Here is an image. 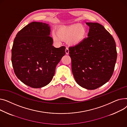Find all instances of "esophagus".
<instances>
[{
	"mask_svg": "<svg viewBox=\"0 0 127 127\" xmlns=\"http://www.w3.org/2000/svg\"><path fill=\"white\" fill-rule=\"evenodd\" d=\"M65 54H69V49L68 48H65Z\"/></svg>",
	"mask_w": 127,
	"mask_h": 127,
	"instance_id": "1",
	"label": "esophagus"
}]
</instances>
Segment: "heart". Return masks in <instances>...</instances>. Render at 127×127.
<instances>
[{
  "mask_svg": "<svg viewBox=\"0 0 127 127\" xmlns=\"http://www.w3.org/2000/svg\"><path fill=\"white\" fill-rule=\"evenodd\" d=\"M86 35L87 30L83 25L74 24L59 27L56 33H52V38L57 43L62 40L66 41L69 45L76 46L85 39Z\"/></svg>",
  "mask_w": 127,
  "mask_h": 127,
  "instance_id": "b5f03b06",
  "label": "heart"
}]
</instances>
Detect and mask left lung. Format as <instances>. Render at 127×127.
<instances>
[{"instance_id":"left-lung-1","label":"left lung","mask_w":127,"mask_h":127,"mask_svg":"<svg viewBox=\"0 0 127 127\" xmlns=\"http://www.w3.org/2000/svg\"><path fill=\"white\" fill-rule=\"evenodd\" d=\"M88 37L69 48L72 71L76 83L88 90L105 84L113 73L117 59L113 37L102 25L86 22Z\"/></svg>"}]
</instances>
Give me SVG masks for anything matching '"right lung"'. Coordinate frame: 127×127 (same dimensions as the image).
I'll use <instances>...</instances> for the list:
<instances>
[{"instance_id": "add662e5", "label": "right lung", "mask_w": 127, "mask_h": 127, "mask_svg": "<svg viewBox=\"0 0 127 127\" xmlns=\"http://www.w3.org/2000/svg\"><path fill=\"white\" fill-rule=\"evenodd\" d=\"M48 24L32 22L15 38L12 63L17 78L25 85L40 88L53 78L57 64L65 55V47L55 48Z\"/></svg>"}]
</instances>
